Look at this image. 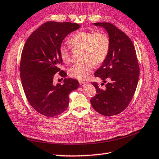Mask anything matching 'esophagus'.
<instances>
[{"mask_svg": "<svg viewBox=\"0 0 159 159\" xmlns=\"http://www.w3.org/2000/svg\"><path fill=\"white\" fill-rule=\"evenodd\" d=\"M79 84H80V86L81 87H84L85 86V85H86V83H85V82H83V81H80V82H79Z\"/></svg>", "mask_w": 159, "mask_h": 159, "instance_id": "esophagus-1", "label": "esophagus"}]
</instances>
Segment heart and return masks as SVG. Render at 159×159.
Masks as SVG:
<instances>
[{
    "label": "heart",
    "mask_w": 159,
    "mask_h": 159,
    "mask_svg": "<svg viewBox=\"0 0 159 159\" xmlns=\"http://www.w3.org/2000/svg\"><path fill=\"white\" fill-rule=\"evenodd\" d=\"M73 48H83V62L75 64L68 69V75L79 80H85L92 72L94 64H102L110 50L111 41L107 34L94 30L79 31L68 39ZM70 47L62 43L59 48L60 58L64 63L70 61Z\"/></svg>",
    "instance_id": "1"
}]
</instances>
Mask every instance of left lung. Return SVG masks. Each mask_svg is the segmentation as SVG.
I'll return each instance as SVG.
<instances>
[{"mask_svg":"<svg viewBox=\"0 0 159 159\" xmlns=\"http://www.w3.org/2000/svg\"><path fill=\"white\" fill-rule=\"evenodd\" d=\"M107 31L111 41L106 60L95 75L105 84L101 89L96 82L92 84L97 94L91 99L93 109L105 116H112L128 106L135 93L139 79L140 68L132 40L123 31L110 23H95ZM104 83H102L103 85Z\"/></svg>","mask_w":159,"mask_h":159,"instance_id":"obj_1","label":"left lung"}]
</instances>
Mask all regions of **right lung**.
Instances as JSON below:
<instances>
[{
    "instance_id": "right-lung-1",
    "label": "right lung",
    "mask_w": 159,
    "mask_h": 159,
    "mask_svg": "<svg viewBox=\"0 0 159 159\" xmlns=\"http://www.w3.org/2000/svg\"><path fill=\"white\" fill-rule=\"evenodd\" d=\"M80 25L70 22L48 21L39 27L27 39L23 47L20 76L24 92L35 111L46 117H55L68 107V95L79 87V81L64 79V84L53 83L54 75L66 77L60 70L62 60L59 48L63 39Z\"/></svg>"
}]
</instances>
